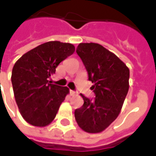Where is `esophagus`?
Listing matches in <instances>:
<instances>
[{"label": "esophagus", "instance_id": "1", "mask_svg": "<svg viewBox=\"0 0 156 156\" xmlns=\"http://www.w3.org/2000/svg\"><path fill=\"white\" fill-rule=\"evenodd\" d=\"M76 94H77L76 92L73 91V90H70V95H71V96H75Z\"/></svg>", "mask_w": 156, "mask_h": 156}]
</instances>
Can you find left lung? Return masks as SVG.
Wrapping results in <instances>:
<instances>
[{"label":"left lung","mask_w":156,"mask_h":156,"mask_svg":"<svg viewBox=\"0 0 156 156\" xmlns=\"http://www.w3.org/2000/svg\"><path fill=\"white\" fill-rule=\"evenodd\" d=\"M88 73L95 98L81 94L83 105L74 112L78 126L88 133H100L117 119L129 91V69L124 62L98 43H80L77 48Z\"/></svg>","instance_id":"left-lung-1"}]
</instances>
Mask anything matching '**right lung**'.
<instances>
[{"instance_id":"right-lung-1","label":"right lung","mask_w":156,"mask_h":156,"mask_svg":"<svg viewBox=\"0 0 156 156\" xmlns=\"http://www.w3.org/2000/svg\"><path fill=\"white\" fill-rule=\"evenodd\" d=\"M74 51L71 43L48 41L16 62L12 73L13 92L19 111L28 124L45 127L55 119L69 88L51 84L48 79Z\"/></svg>"}]
</instances>
